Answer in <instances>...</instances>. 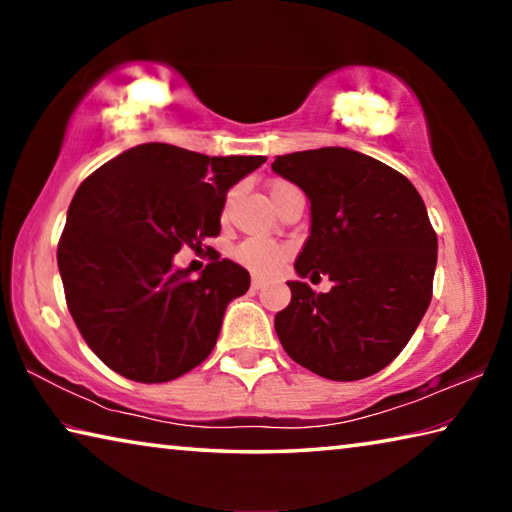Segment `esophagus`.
Returning a JSON list of instances; mask_svg holds the SVG:
<instances>
[{
  "instance_id": "34e87169",
  "label": "esophagus",
  "mask_w": 512,
  "mask_h": 512,
  "mask_svg": "<svg viewBox=\"0 0 512 512\" xmlns=\"http://www.w3.org/2000/svg\"><path fill=\"white\" fill-rule=\"evenodd\" d=\"M250 287H253V291H259L266 287V280L264 277H253V282H250Z\"/></svg>"
}]
</instances>
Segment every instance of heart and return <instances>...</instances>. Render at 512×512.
<instances>
[{"label":"heart","instance_id":"b5f03b06","mask_svg":"<svg viewBox=\"0 0 512 512\" xmlns=\"http://www.w3.org/2000/svg\"><path fill=\"white\" fill-rule=\"evenodd\" d=\"M291 187L293 185H289V183L275 180V183L268 185L271 201H275L277 196H280L282 192H287V189H291ZM235 255L241 264L250 268V271L268 275V273L277 271L284 259H287V248L277 246V244H268V241H262V239H248L237 248Z\"/></svg>","mask_w":512,"mask_h":512}]
</instances>
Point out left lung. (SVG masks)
<instances>
[{"label": "left lung", "instance_id": "obj_1", "mask_svg": "<svg viewBox=\"0 0 512 512\" xmlns=\"http://www.w3.org/2000/svg\"><path fill=\"white\" fill-rule=\"evenodd\" d=\"M271 169L311 205L296 273L332 282L327 293L287 282L291 302L275 314L277 339L325 379L375 375L404 350L431 302L438 239L418 189L343 146L277 155Z\"/></svg>", "mask_w": 512, "mask_h": 512}]
</instances>
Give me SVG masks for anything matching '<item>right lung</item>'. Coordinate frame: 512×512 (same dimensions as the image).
Masks as SVG:
<instances>
[{"mask_svg":"<svg viewBox=\"0 0 512 512\" xmlns=\"http://www.w3.org/2000/svg\"><path fill=\"white\" fill-rule=\"evenodd\" d=\"M264 155H203L149 142L103 164L76 189L58 244L69 314L121 377L162 384L203 363L223 314L250 287L232 259L198 277L173 266L183 246L221 232L225 194Z\"/></svg>","mask_w":512,"mask_h":512,"instance_id":"obj_1","label":"right lung"}]
</instances>
